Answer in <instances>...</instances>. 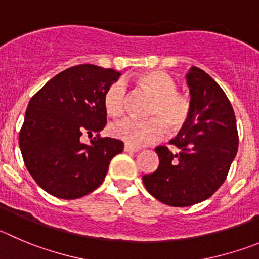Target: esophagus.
I'll list each match as a JSON object with an SVG mask.
<instances>
[{
    "label": "esophagus",
    "instance_id": "34e87169",
    "mask_svg": "<svg viewBox=\"0 0 259 259\" xmlns=\"http://www.w3.org/2000/svg\"><path fill=\"white\" fill-rule=\"evenodd\" d=\"M124 151L125 152H130V153H132V152H138V151H139V148H134V147L129 146V144H125Z\"/></svg>",
    "mask_w": 259,
    "mask_h": 259
}]
</instances>
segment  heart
I'll list each match as a JSON object with an SVG mask.
<instances>
[{"instance_id": "obj_1", "label": "heart", "mask_w": 259, "mask_h": 259, "mask_svg": "<svg viewBox=\"0 0 259 259\" xmlns=\"http://www.w3.org/2000/svg\"><path fill=\"white\" fill-rule=\"evenodd\" d=\"M138 84L153 96L147 120L124 117L112 122L111 134L133 147H142L159 141L165 135V126L178 132L187 124L190 115V103L178 93V83L168 72L152 70L137 78ZM126 84L121 79L112 81L106 89L103 105L111 116H120L126 108Z\"/></svg>"}]
</instances>
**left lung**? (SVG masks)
Here are the masks:
<instances>
[{"label":"left lung","mask_w":259,"mask_h":259,"mask_svg":"<svg viewBox=\"0 0 259 259\" xmlns=\"http://www.w3.org/2000/svg\"><path fill=\"white\" fill-rule=\"evenodd\" d=\"M187 83L190 115L170 142L175 151L157 147L158 167L142 178L149 194L172 207L208 199L228 176L239 144L235 113L221 87L195 66Z\"/></svg>","instance_id":"8db88e82"}]
</instances>
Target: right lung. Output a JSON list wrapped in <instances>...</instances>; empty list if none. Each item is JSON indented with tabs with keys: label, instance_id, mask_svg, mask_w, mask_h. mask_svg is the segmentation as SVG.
I'll use <instances>...</instances> for the list:
<instances>
[{
	"label": "right lung",
	"instance_id": "add662e5",
	"mask_svg": "<svg viewBox=\"0 0 259 259\" xmlns=\"http://www.w3.org/2000/svg\"><path fill=\"white\" fill-rule=\"evenodd\" d=\"M120 72L91 64L64 70L31 97L19 134L24 163L35 183L62 199H76L102 184L124 143L113 138L80 142L107 122L106 89Z\"/></svg>",
	"mask_w": 259,
	"mask_h": 259
}]
</instances>
